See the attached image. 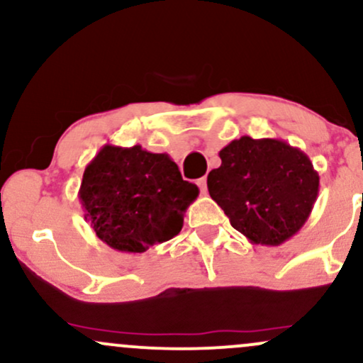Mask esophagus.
I'll use <instances>...</instances> for the list:
<instances>
[{
    "label": "esophagus",
    "instance_id": "1",
    "mask_svg": "<svg viewBox=\"0 0 363 363\" xmlns=\"http://www.w3.org/2000/svg\"><path fill=\"white\" fill-rule=\"evenodd\" d=\"M198 186H199V189H201V193L206 194V191H208V187H206V177L198 179Z\"/></svg>",
    "mask_w": 363,
    "mask_h": 363
}]
</instances>
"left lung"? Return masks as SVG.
Listing matches in <instances>:
<instances>
[{
	"mask_svg": "<svg viewBox=\"0 0 363 363\" xmlns=\"http://www.w3.org/2000/svg\"><path fill=\"white\" fill-rule=\"evenodd\" d=\"M218 155L208 191L235 230L261 245H280L301 230L319 193V174L302 150L242 136Z\"/></svg>",
	"mask_w": 363,
	"mask_h": 363,
	"instance_id": "8db88e82",
	"label": "left lung"
}]
</instances>
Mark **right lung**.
Wrapping results in <instances>:
<instances>
[{"mask_svg":"<svg viewBox=\"0 0 363 363\" xmlns=\"http://www.w3.org/2000/svg\"><path fill=\"white\" fill-rule=\"evenodd\" d=\"M199 189L182 179L167 153L106 145L83 172L78 191L85 220L121 252H145L176 237Z\"/></svg>","mask_w":363,"mask_h":363,"instance_id":"right-lung-1","label":"right lung"}]
</instances>
